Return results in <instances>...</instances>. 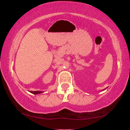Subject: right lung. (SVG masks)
Listing matches in <instances>:
<instances>
[{
	"label": "right lung",
	"mask_w": 130,
	"mask_h": 130,
	"mask_svg": "<svg viewBox=\"0 0 130 130\" xmlns=\"http://www.w3.org/2000/svg\"><path fill=\"white\" fill-rule=\"evenodd\" d=\"M30 92H31V93L34 94H39V93H42L43 92H41V91H30Z\"/></svg>",
	"instance_id": "add662e5"
}]
</instances>
